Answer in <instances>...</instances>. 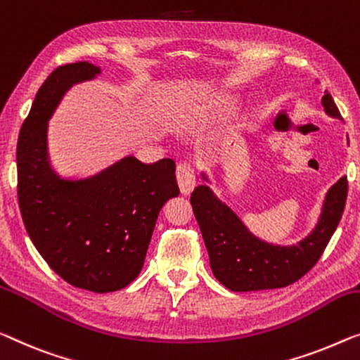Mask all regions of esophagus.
<instances>
[{
    "label": "esophagus",
    "instance_id": "1",
    "mask_svg": "<svg viewBox=\"0 0 360 360\" xmlns=\"http://www.w3.org/2000/svg\"><path fill=\"white\" fill-rule=\"evenodd\" d=\"M176 179H178V186L184 195L191 194L195 187V173L194 168L189 163H179L176 168Z\"/></svg>",
    "mask_w": 360,
    "mask_h": 360
}]
</instances>
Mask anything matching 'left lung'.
Returning <instances> with one entry per match:
<instances>
[{"mask_svg":"<svg viewBox=\"0 0 360 360\" xmlns=\"http://www.w3.org/2000/svg\"><path fill=\"white\" fill-rule=\"evenodd\" d=\"M326 115L341 120L328 92L321 96ZM202 178L208 181L205 173ZM347 197V178L326 192L317 226L294 245L268 244L252 234L226 203L202 184L191 195L192 210L200 226L210 266L217 280L236 292L284 288L312 270L328 245L342 217Z\"/></svg>","mask_w":360,"mask_h":360,"instance_id":"1","label":"left lung"}]
</instances>
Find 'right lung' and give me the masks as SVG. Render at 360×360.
<instances>
[{
    "mask_svg": "<svg viewBox=\"0 0 360 360\" xmlns=\"http://www.w3.org/2000/svg\"><path fill=\"white\" fill-rule=\"evenodd\" d=\"M101 72L92 63L56 68L19 132L18 198L27 233L56 275L72 286L112 292L143 266L158 213L179 195L176 163L129 155L85 179H64L48 157V120L74 84Z\"/></svg>",
    "mask_w": 360,
    "mask_h": 360,
    "instance_id": "add662e5",
    "label": "right lung"
}]
</instances>
